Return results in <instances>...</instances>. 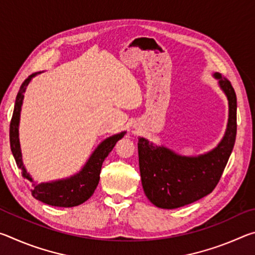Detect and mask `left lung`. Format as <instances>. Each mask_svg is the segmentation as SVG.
<instances>
[{
    "label": "left lung",
    "mask_w": 255,
    "mask_h": 255,
    "mask_svg": "<svg viewBox=\"0 0 255 255\" xmlns=\"http://www.w3.org/2000/svg\"><path fill=\"white\" fill-rule=\"evenodd\" d=\"M214 76L228 100V123L223 139L214 149L198 156H182L173 150L138 138L141 184L146 197L158 208L175 209L209 195L221 180L236 138V94L226 77Z\"/></svg>",
    "instance_id": "1"
}]
</instances>
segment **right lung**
<instances>
[{"label": "right lung", "instance_id": "obj_1", "mask_svg": "<svg viewBox=\"0 0 255 255\" xmlns=\"http://www.w3.org/2000/svg\"><path fill=\"white\" fill-rule=\"evenodd\" d=\"M41 72L34 73V74L28 76L24 82L20 86L18 96L15 99L14 110L12 115L11 124H10V145L11 150L13 154L16 165L22 170V176L29 181H32V178L24 169L22 163V155H21L20 141H19V122H20V112L21 106L23 101V94L25 92L28 84L32 77ZM126 131H123L117 135L108 137L102 143L98 146L96 150L92 153L91 156L88 159L79 173L70 176V178L51 181L46 183H33V189L31 190V195L37 200L44 204L55 206V207H75L89 199L93 195L94 190L100 180V172L102 167V163L105 158L109 155V153L115 147L116 143L125 136Z\"/></svg>", "mask_w": 255, "mask_h": 255}]
</instances>
